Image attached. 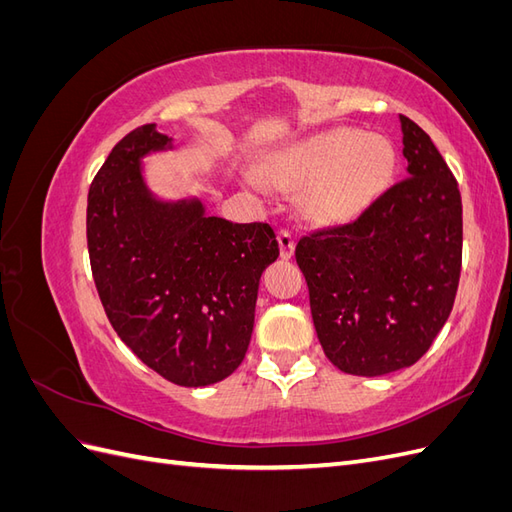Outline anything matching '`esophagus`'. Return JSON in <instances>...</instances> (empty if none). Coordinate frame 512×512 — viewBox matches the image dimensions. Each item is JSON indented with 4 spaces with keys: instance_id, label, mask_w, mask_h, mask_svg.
Here are the masks:
<instances>
[{
    "instance_id": "34e87169",
    "label": "esophagus",
    "mask_w": 512,
    "mask_h": 512,
    "mask_svg": "<svg viewBox=\"0 0 512 512\" xmlns=\"http://www.w3.org/2000/svg\"><path fill=\"white\" fill-rule=\"evenodd\" d=\"M277 241H280V254H282V258L284 260L292 258V254H294V235H292V232L282 228L280 232H277Z\"/></svg>"
}]
</instances>
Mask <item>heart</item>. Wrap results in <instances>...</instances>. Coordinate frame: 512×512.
Returning <instances> with one entry per match:
<instances>
[{"instance_id":"obj_1","label":"heart","mask_w":512,"mask_h":512,"mask_svg":"<svg viewBox=\"0 0 512 512\" xmlns=\"http://www.w3.org/2000/svg\"><path fill=\"white\" fill-rule=\"evenodd\" d=\"M397 153L380 134L335 128L275 151L265 164L269 181L303 188L307 218L337 224L356 218L389 188Z\"/></svg>"}]
</instances>
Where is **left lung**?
<instances>
[{"label": "left lung", "mask_w": 512, "mask_h": 512, "mask_svg": "<svg viewBox=\"0 0 512 512\" xmlns=\"http://www.w3.org/2000/svg\"><path fill=\"white\" fill-rule=\"evenodd\" d=\"M404 181L359 218L299 239L314 327L327 359L352 376L414 365L451 316L461 273L457 179L429 134L399 115Z\"/></svg>", "instance_id": "8db88e82"}]
</instances>
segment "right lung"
I'll use <instances>...</instances> for the list:
<instances>
[{
    "instance_id": "1",
    "label": "right lung",
    "mask_w": 512,
    "mask_h": 512,
    "mask_svg": "<svg viewBox=\"0 0 512 512\" xmlns=\"http://www.w3.org/2000/svg\"><path fill=\"white\" fill-rule=\"evenodd\" d=\"M173 149L156 123L113 147L87 196L91 273L113 329L179 386L228 378L254 331L260 275L280 256L269 224L207 215L198 198L158 200L141 160Z\"/></svg>"
}]
</instances>
